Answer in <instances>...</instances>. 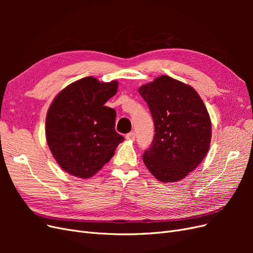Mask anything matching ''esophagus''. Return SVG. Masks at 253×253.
I'll use <instances>...</instances> for the list:
<instances>
[{"mask_svg": "<svg viewBox=\"0 0 253 253\" xmlns=\"http://www.w3.org/2000/svg\"><path fill=\"white\" fill-rule=\"evenodd\" d=\"M126 140H129V141H134L135 138H136V135L134 132H129L128 134L126 135Z\"/></svg>", "mask_w": 253, "mask_h": 253, "instance_id": "obj_1", "label": "esophagus"}]
</instances>
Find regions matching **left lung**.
Here are the masks:
<instances>
[{"label":"left lung","instance_id":"8db88e82","mask_svg":"<svg viewBox=\"0 0 253 253\" xmlns=\"http://www.w3.org/2000/svg\"><path fill=\"white\" fill-rule=\"evenodd\" d=\"M154 120L155 135L143 153L148 170L163 182L183 179L209 151L211 120L196 90L169 76L140 86Z\"/></svg>","mask_w":253,"mask_h":253}]
</instances>
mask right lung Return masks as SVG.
<instances>
[{"label": "right lung", "mask_w": 253, "mask_h": 253, "mask_svg": "<svg viewBox=\"0 0 253 253\" xmlns=\"http://www.w3.org/2000/svg\"><path fill=\"white\" fill-rule=\"evenodd\" d=\"M118 82L85 77L62 89L46 116V140L56 162L79 178H89L109 163L124 137L115 131L116 111L104 103Z\"/></svg>", "instance_id": "obj_1"}]
</instances>
